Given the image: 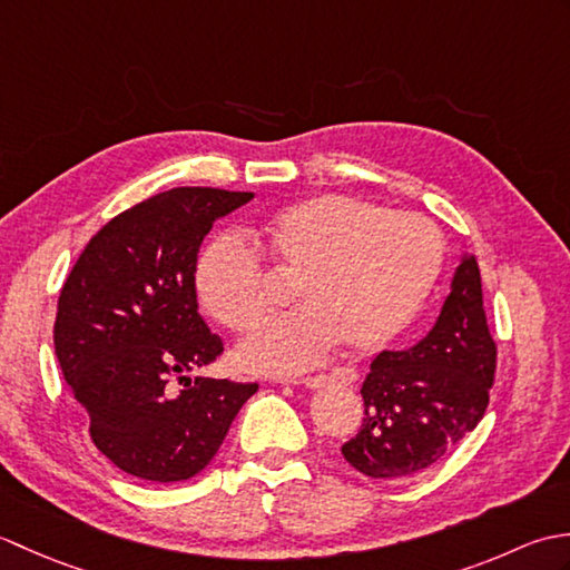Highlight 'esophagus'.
<instances>
[{"mask_svg":"<svg viewBox=\"0 0 570 570\" xmlns=\"http://www.w3.org/2000/svg\"><path fill=\"white\" fill-rule=\"evenodd\" d=\"M355 380H357L355 372L335 370L331 374H316V377H294V380H286V382L288 384H304V386H308V390H321V386H325V384H343V386H347V384H353Z\"/></svg>","mask_w":570,"mask_h":570,"instance_id":"obj_1","label":"esophagus"}]
</instances>
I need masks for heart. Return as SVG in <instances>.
I'll use <instances>...</instances> for the list:
<instances>
[{
    "label": "heart",
    "mask_w": 570,
    "mask_h": 570,
    "mask_svg": "<svg viewBox=\"0 0 570 570\" xmlns=\"http://www.w3.org/2000/svg\"><path fill=\"white\" fill-rule=\"evenodd\" d=\"M269 259L296 272L301 304L264 321L237 350L252 372L296 374L331 353H372L402 333L433 294L445 264V242L426 217L328 193L276 210L257 229ZM200 306L229 331L262 318L264 262L239 233H220L196 264Z\"/></svg>",
    "instance_id": "1"
}]
</instances>
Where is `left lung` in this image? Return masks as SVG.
<instances>
[{"label": "left lung", "mask_w": 570, "mask_h": 570, "mask_svg": "<svg viewBox=\"0 0 570 570\" xmlns=\"http://www.w3.org/2000/svg\"><path fill=\"white\" fill-rule=\"evenodd\" d=\"M498 367L480 266L460 259L441 316L406 350H384L362 382L365 419L343 455L362 475L402 480L451 453L485 416Z\"/></svg>", "instance_id": "1"}]
</instances>
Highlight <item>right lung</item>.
Wrapping results in <instances>:
<instances>
[{
  "label": "right lung",
  "instance_id": "add662e5",
  "mask_svg": "<svg viewBox=\"0 0 570 570\" xmlns=\"http://www.w3.org/2000/svg\"><path fill=\"white\" fill-rule=\"evenodd\" d=\"M252 198L220 188L159 193L112 217L60 288L56 357L88 411L92 443L127 475H198L259 390L257 382L188 377L223 353L198 313L200 242L217 217Z\"/></svg>",
  "mask_w": 570,
  "mask_h": 570
}]
</instances>
